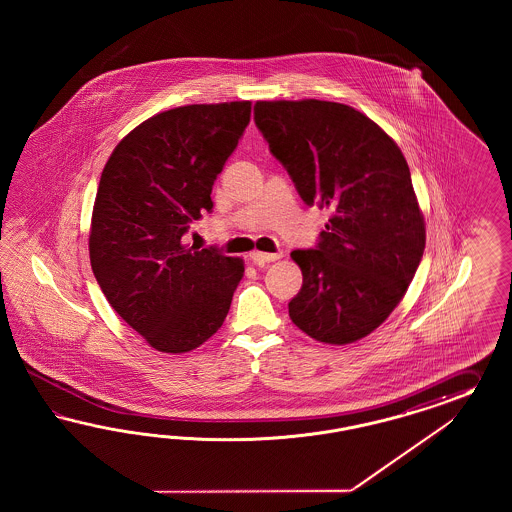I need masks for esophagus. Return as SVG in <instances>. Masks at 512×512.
<instances>
[{"instance_id":"esophagus-1","label":"esophagus","mask_w":512,"mask_h":512,"mask_svg":"<svg viewBox=\"0 0 512 512\" xmlns=\"http://www.w3.org/2000/svg\"><path fill=\"white\" fill-rule=\"evenodd\" d=\"M249 259L253 261V264H257V266H264L266 263H274V261H278L281 259V251L278 253H263V251H251L249 253Z\"/></svg>"}]
</instances>
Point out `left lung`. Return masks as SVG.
<instances>
[{"label":"left lung","instance_id":"8db88e82","mask_svg":"<svg viewBox=\"0 0 512 512\" xmlns=\"http://www.w3.org/2000/svg\"><path fill=\"white\" fill-rule=\"evenodd\" d=\"M253 114L302 201L332 210L317 246L291 253L302 289L289 317L313 340H360L400 304L426 246L402 150L341 103L257 101Z\"/></svg>","mask_w":512,"mask_h":512}]
</instances>
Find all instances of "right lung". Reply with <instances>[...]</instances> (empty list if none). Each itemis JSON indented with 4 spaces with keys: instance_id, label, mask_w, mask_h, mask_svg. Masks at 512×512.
I'll use <instances>...</instances> for the list:
<instances>
[{
    "instance_id": "add662e5",
    "label": "right lung",
    "mask_w": 512,
    "mask_h": 512,
    "mask_svg": "<svg viewBox=\"0 0 512 512\" xmlns=\"http://www.w3.org/2000/svg\"><path fill=\"white\" fill-rule=\"evenodd\" d=\"M251 116V101L187 105L135 127L109 157L93 204L90 261L110 306L161 353L197 349L223 325L244 261L187 246Z\"/></svg>"
}]
</instances>
